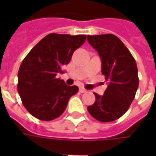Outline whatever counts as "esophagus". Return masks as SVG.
<instances>
[{
    "instance_id": "34e87169",
    "label": "esophagus",
    "mask_w": 156,
    "mask_h": 156,
    "mask_svg": "<svg viewBox=\"0 0 156 156\" xmlns=\"http://www.w3.org/2000/svg\"><path fill=\"white\" fill-rule=\"evenodd\" d=\"M79 91H80V93H86L87 90H86L84 88H79Z\"/></svg>"
}]
</instances>
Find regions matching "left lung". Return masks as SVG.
Listing matches in <instances>:
<instances>
[{
	"label": "left lung",
	"instance_id": "obj_1",
	"mask_svg": "<svg viewBox=\"0 0 156 156\" xmlns=\"http://www.w3.org/2000/svg\"><path fill=\"white\" fill-rule=\"evenodd\" d=\"M88 41L98 52L102 74L108 87L103 96L94 93L95 102L88 111L100 122H112L124 115L134 100L139 87L136 62L120 39L113 34L88 36Z\"/></svg>",
	"mask_w": 156,
	"mask_h": 156
}]
</instances>
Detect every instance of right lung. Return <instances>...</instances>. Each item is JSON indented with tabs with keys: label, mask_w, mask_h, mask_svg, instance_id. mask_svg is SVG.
Listing matches in <instances>:
<instances>
[{
	"label": "right lung",
	"mask_w": 156,
	"mask_h": 156,
	"mask_svg": "<svg viewBox=\"0 0 156 156\" xmlns=\"http://www.w3.org/2000/svg\"><path fill=\"white\" fill-rule=\"evenodd\" d=\"M86 41V35L50 33L41 39L22 61L17 91L26 109L37 119L50 121L64 112L68 100L78 91L57 78L73 53Z\"/></svg>",
	"instance_id": "1"
}]
</instances>
